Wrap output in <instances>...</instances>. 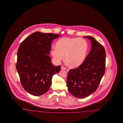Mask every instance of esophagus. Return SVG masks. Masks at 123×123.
I'll return each instance as SVG.
<instances>
[{"mask_svg": "<svg viewBox=\"0 0 123 123\" xmlns=\"http://www.w3.org/2000/svg\"><path fill=\"white\" fill-rule=\"evenodd\" d=\"M61 69L62 70H66V68H65V67H63V66H62V67H61ZM68 71H69L68 70H67V72H68Z\"/></svg>", "mask_w": 123, "mask_h": 123, "instance_id": "34e87169", "label": "esophagus"}]
</instances>
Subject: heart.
Instances as JSON below:
<instances>
[{"label": "heart", "mask_w": 123, "mask_h": 123, "mask_svg": "<svg viewBox=\"0 0 123 123\" xmlns=\"http://www.w3.org/2000/svg\"><path fill=\"white\" fill-rule=\"evenodd\" d=\"M87 41L82 38L65 37L60 39L56 43V47L51 50L54 60L59 63L65 59L68 64L73 68L82 64L88 52Z\"/></svg>", "instance_id": "1"}]
</instances>
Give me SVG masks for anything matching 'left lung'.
<instances>
[{
  "mask_svg": "<svg viewBox=\"0 0 123 123\" xmlns=\"http://www.w3.org/2000/svg\"><path fill=\"white\" fill-rule=\"evenodd\" d=\"M91 41V50L81 65L69 70L67 85L70 94L78 98L87 97L95 92L105 71L104 47L91 36H84Z\"/></svg>",
  "mask_w": 123,
  "mask_h": 123,
  "instance_id": "obj_1",
  "label": "left lung"
}]
</instances>
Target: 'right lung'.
<instances>
[{"instance_id":"add662e5","label":"right lung","mask_w":123,"mask_h":123,"mask_svg":"<svg viewBox=\"0 0 123 123\" xmlns=\"http://www.w3.org/2000/svg\"><path fill=\"white\" fill-rule=\"evenodd\" d=\"M61 35L36 32L27 37L18 49L16 68L24 89L34 96L47 92L53 76L60 70L48 56L52 42Z\"/></svg>"}]
</instances>
